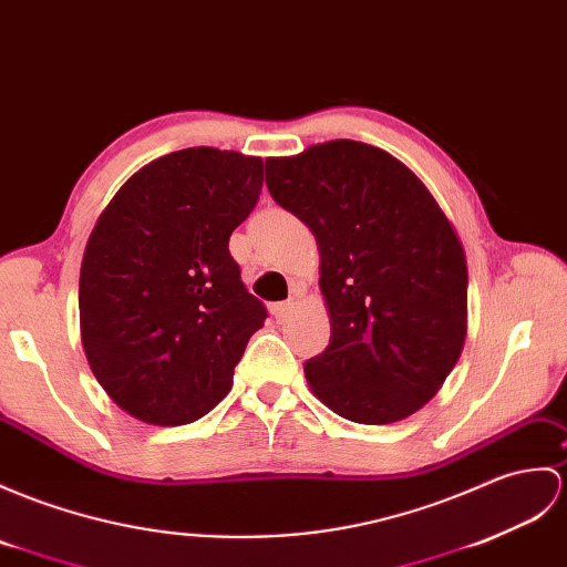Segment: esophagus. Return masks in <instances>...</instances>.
Listing matches in <instances>:
<instances>
[{
	"label": "esophagus",
	"mask_w": 567,
	"mask_h": 567,
	"mask_svg": "<svg viewBox=\"0 0 567 567\" xmlns=\"http://www.w3.org/2000/svg\"><path fill=\"white\" fill-rule=\"evenodd\" d=\"M292 309H295V299H287V301H280V305H272V316L280 321V319H287Z\"/></svg>",
	"instance_id": "obj_1"
}]
</instances>
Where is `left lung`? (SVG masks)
I'll return each mask as SVG.
<instances>
[{
	"label": "left lung",
	"instance_id": "obj_1",
	"mask_svg": "<svg viewBox=\"0 0 567 567\" xmlns=\"http://www.w3.org/2000/svg\"><path fill=\"white\" fill-rule=\"evenodd\" d=\"M266 183L321 251L331 343L305 364L313 396L362 425L413 415L466 340L468 270L450 219L411 168L364 142L268 159Z\"/></svg>",
	"mask_w": 567,
	"mask_h": 567
}]
</instances>
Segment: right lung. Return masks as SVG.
I'll use <instances>...</instances> for the list:
<instances>
[{
    "mask_svg": "<svg viewBox=\"0 0 567 567\" xmlns=\"http://www.w3.org/2000/svg\"><path fill=\"white\" fill-rule=\"evenodd\" d=\"M260 188L258 156L171 152L140 168L91 231L79 275L84 352L142 423L188 425L213 411L268 319L229 254Z\"/></svg>",
    "mask_w": 567,
    "mask_h": 567,
    "instance_id": "right-lung-1",
    "label": "right lung"
}]
</instances>
